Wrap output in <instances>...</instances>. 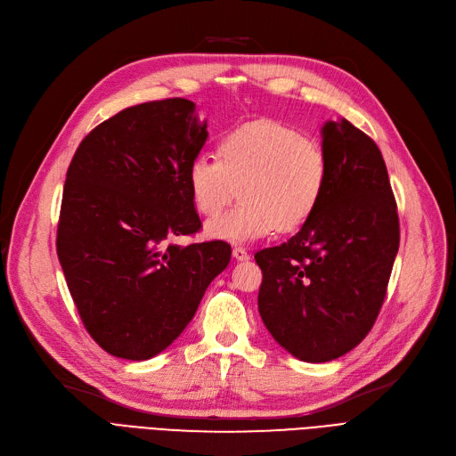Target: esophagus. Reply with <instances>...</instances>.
I'll return each mask as SVG.
<instances>
[{
    "instance_id": "34e87169",
    "label": "esophagus",
    "mask_w": 456,
    "mask_h": 456,
    "mask_svg": "<svg viewBox=\"0 0 456 456\" xmlns=\"http://www.w3.org/2000/svg\"><path fill=\"white\" fill-rule=\"evenodd\" d=\"M232 256H234V260H238V262L249 260V253H248L244 248H234V249H232Z\"/></svg>"
}]
</instances>
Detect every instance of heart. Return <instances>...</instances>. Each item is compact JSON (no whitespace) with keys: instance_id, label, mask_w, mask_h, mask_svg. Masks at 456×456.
Returning <instances> with one entry per match:
<instances>
[{"instance_id":"b5f03b06","label":"heart","mask_w":456,"mask_h":456,"mask_svg":"<svg viewBox=\"0 0 456 456\" xmlns=\"http://www.w3.org/2000/svg\"><path fill=\"white\" fill-rule=\"evenodd\" d=\"M327 177L329 160L320 143L275 119L229 131L218 142V160L198 155L186 174L190 196L205 216H218L240 188L242 203L205 227L214 240L232 244L303 225L320 205Z\"/></svg>"}]
</instances>
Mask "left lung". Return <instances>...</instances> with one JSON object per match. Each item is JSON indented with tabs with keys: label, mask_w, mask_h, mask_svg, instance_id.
<instances>
[{
	"label": "left lung",
	"mask_w": 456,
	"mask_h": 456,
	"mask_svg": "<svg viewBox=\"0 0 456 456\" xmlns=\"http://www.w3.org/2000/svg\"><path fill=\"white\" fill-rule=\"evenodd\" d=\"M327 186L289 242L255 255L258 313L303 362L346 354L373 327L399 249L392 186L375 142L346 118L322 126Z\"/></svg>",
	"instance_id": "left-lung-1"
}]
</instances>
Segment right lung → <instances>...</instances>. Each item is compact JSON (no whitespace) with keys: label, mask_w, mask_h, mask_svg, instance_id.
Masks as SVG:
<instances>
[{"label":"right lung","mask_w":456,"mask_h":456,"mask_svg":"<svg viewBox=\"0 0 456 456\" xmlns=\"http://www.w3.org/2000/svg\"><path fill=\"white\" fill-rule=\"evenodd\" d=\"M207 138L194 102H150L100 124L71 159L57 255L90 337L118 358L172 346L229 265L225 242L164 246L201 227L186 174Z\"/></svg>","instance_id":"obj_1"}]
</instances>
